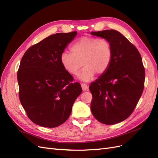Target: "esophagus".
Listing matches in <instances>:
<instances>
[{"label":"esophagus","mask_w":158,"mask_h":158,"mask_svg":"<svg viewBox=\"0 0 158 158\" xmlns=\"http://www.w3.org/2000/svg\"><path fill=\"white\" fill-rule=\"evenodd\" d=\"M81 86H82V88L83 91L87 90V89H88V85L86 84L82 83V84H81Z\"/></svg>","instance_id":"esophagus-1"}]
</instances>
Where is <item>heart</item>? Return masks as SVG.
Masks as SVG:
<instances>
[{"mask_svg": "<svg viewBox=\"0 0 158 158\" xmlns=\"http://www.w3.org/2000/svg\"><path fill=\"white\" fill-rule=\"evenodd\" d=\"M71 52L64 51L60 55V63L71 75L80 74L85 82L92 80L95 73L103 74L108 70L113 59V49L110 42L105 38L84 36L70 47Z\"/></svg>", "mask_w": 158, "mask_h": 158, "instance_id": "obj_1", "label": "heart"}]
</instances>
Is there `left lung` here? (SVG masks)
Returning a JSON list of instances; mask_svg holds the SVG:
<instances>
[{
  "label": "left lung",
  "instance_id": "obj_1",
  "mask_svg": "<svg viewBox=\"0 0 158 158\" xmlns=\"http://www.w3.org/2000/svg\"><path fill=\"white\" fill-rule=\"evenodd\" d=\"M91 34L107 40L113 49L109 68L89 85L91 111L100 123L114 125L135 110L144 90L145 69L139 51L120 32L106 30Z\"/></svg>",
  "mask_w": 158,
  "mask_h": 158
}]
</instances>
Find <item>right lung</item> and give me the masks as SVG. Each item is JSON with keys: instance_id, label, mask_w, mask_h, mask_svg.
<instances>
[{"instance_id": "1", "label": "right lung", "mask_w": 158, "mask_h": 158, "mask_svg": "<svg viewBox=\"0 0 158 158\" xmlns=\"http://www.w3.org/2000/svg\"><path fill=\"white\" fill-rule=\"evenodd\" d=\"M77 31L58 33L31 46L18 70L19 98L36 125L54 128L69 118L82 89L60 63V55Z\"/></svg>"}]
</instances>
